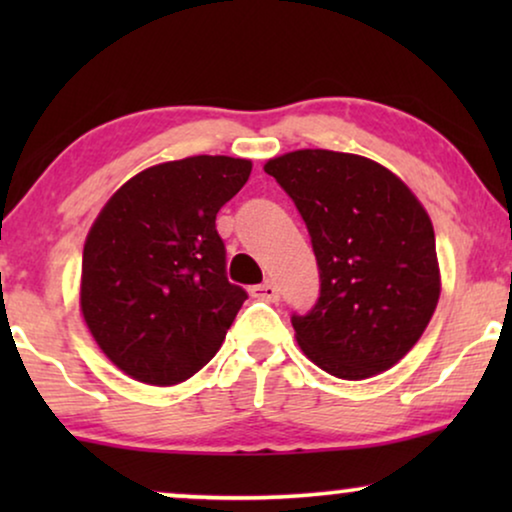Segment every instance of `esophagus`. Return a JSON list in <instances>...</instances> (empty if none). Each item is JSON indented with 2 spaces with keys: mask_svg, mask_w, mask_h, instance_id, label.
Here are the masks:
<instances>
[{
  "mask_svg": "<svg viewBox=\"0 0 512 512\" xmlns=\"http://www.w3.org/2000/svg\"><path fill=\"white\" fill-rule=\"evenodd\" d=\"M251 296L275 303V300H279V286L268 279V282H263V284H258V286H251Z\"/></svg>",
  "mask_w": 512,
  "mask_h": 512,
  "instance_id": "1",
  "label": "esophagus"
}]
</instances>
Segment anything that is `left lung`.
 <instances>
[{
	"mask_svg": "<svg viewBox=\"0 0 512 512\" xmlns=\"http://www.w3.org/2000/svg\"><path fill=\"white\" fill-rule=\"evenodd\" d=\"M303 216L319 298L291 324L307 359L340 380L389 370L422 338L440 298L436 235L415 193L375 160L303 149L263 167Z\"/></svg>",
	"mask_w": 512,
	"mask_h": 512,
	"instance_id": "1",
	"label": "left lung"
}]
</instances>
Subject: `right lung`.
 <instances>
[{
    "label": "right lung",
    "mask_w": 512,
    "mask_h": 512,
    "mask_svg": "<svg viewBox=\"0 0 512 512\" xmlns=\"http://www.w3.org/2000/svg\"><path fill=\"white\" fill-rule=\"evenodd\" d=\"M249 174L244 158L170 160L102 207L83 244L81 312L125 375L170 387L219 352L247 291L228 282L216 214Z\"/></svg>",
    "instance_id": "add662e5"
}]
</instances>
